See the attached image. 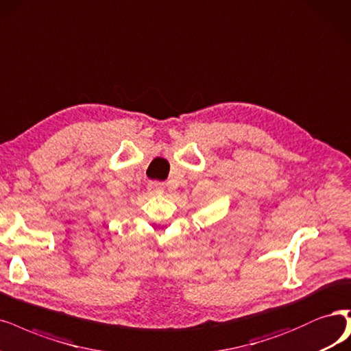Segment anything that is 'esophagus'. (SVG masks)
<instances>
[{
    "label": "esophagus",
    "instance_id": "1",
    "mask_svg": "<svg viewBox=\"0 0 351 351\" xmlns=\"http://www.w3.org/2000/svg\"><path fill=\"white\" fill-rule=\"evenodd\" d=\"M148 189L152 193H156V195H160V193H162L165 190V186H164V183H161V181H151V183L148 184Z\"/></svg>",
    "mask_w": 351,
    "mask_h": 351
}]
</instances>
